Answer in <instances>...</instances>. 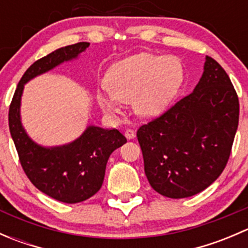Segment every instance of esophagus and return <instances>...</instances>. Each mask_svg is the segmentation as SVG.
<instances>
[{"instance_id": "esophagus-1", "label": "esophagus", "mask_w": 248, "mask_h": 248, "mask_svg": "<svg viewBox=\"0 0 248 248\" xmlns=\"http://www.w3.org/2000/svg\"><path fill=\"white\" fill-rule=\"evenodd\" d=\"M124 137H126L128 140H132L136 138V132L133 131V129H126V132H124Z\"/></svg>"}]
</instances>
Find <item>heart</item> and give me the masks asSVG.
<instances>
[{
  "label": "heart",
  "instance_id": "b5f03b06",
  "mask_svg": "<svg viewBox=\"0 0 248 248\" xmlns=\"http://www.w3.org/2000/svg\"><path fill=\"white\" fill-rule=\"evenodd\" d=\"M182 80L184 69L176 57L140 52L110 67L106 74L107 87L97 90L96 99L110 116L121 114L124 103H132L140 119H155L168 108Z\"/></svg>",
  "mask_w": 248,
  "mask_h": 248
}]
</instances>
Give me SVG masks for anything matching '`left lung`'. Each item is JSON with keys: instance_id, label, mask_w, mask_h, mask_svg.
<instances>
[{"instance_id": "1", "label": "left lung", "mask_w": 248, "mask_h": 248, "mask_svg": "<svg viewBox=\"0 0 248 248\" xmlns=\"http://www.w3.org/2000/svg\"><path fill=\"white\" fill-rule=\"evenodd\" d=\"M239 124V99L228 74L211 57L193 92L138 129L144 170L168 198L192 197L222 174Z\"/></svg>"}]
</instances>
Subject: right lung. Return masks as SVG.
Instances as JSON below:
<instances>
[{
    "mask_svg": "<svg viewBox=\"0 0 248 248\" xmlns=\"http://www.w3.org/2000/svg\"><path fill=\"white\" fill-rule=\"evenodd\" d=\"M89 46L81 42L60 47L34 62L17 84L9 107V131L25 174L39 191L67 204L86 201L101 189L110 155L127 139L117 129L89 124L73 141L44 146L34 141L22 126L21 97L30 80L78 60Z\"/></svg>",
    "mask_w": 248,
    "mask_h": 248,
    "instance_id": "obj_1",
    "label": "right lung"
}]
</instances>
